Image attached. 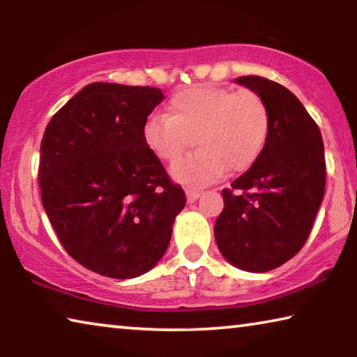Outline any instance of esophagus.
<instances>
[{
	"label": "esophagus",
	"instance_id": "obj_1",
	"mask_svg": "<svg viewBox=\"0 0 357 357\" xmlns=\"http://www.w3.org/2000/svg\"><path fill=\"white\" fill-rule=\"evenodd\" d=\"M202 195V192L200 190H197V189H187L185 190V197H187V202L189 203H193L195 200H198V197Z\"/></svg>",
	"mask_w": 357,
	"mask_h": 357
}]
</instances>
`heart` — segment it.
<instances>
[{"label":"heart","instance_id":"1","mask_svg":"<svg viewBox=\"0 0 357 357\" xmlns=\"http://www.w3.org/2000/svg\"><path fill=\"white\" fill-rule=\"evenodd\" d=\"M168 112L146 121L143 142L167 164L179 160L197 142L200 149L172 168L173 178L184 184L204 185L225 172H245L268 140V105L250 89L192 86L173 96Z\"/></svg>","mask_w":357,"mask_h":357}]
</instances>
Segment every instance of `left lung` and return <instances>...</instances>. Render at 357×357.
<instances>
[{
  "instance_id": "1",
  "label": "left lung",
  "mask_w": 357,
  "mask_h": 357,
  "mask_svg": "<svg viewBox=\"0 0 357 357\" xmlns=\"http://www.w3.org/2000/svg\"><path fill=\"white\" fill-rule=\"evenodd\" d=\"M261 96L269 134L249 170L223 189L214 225L227 261L249 273L279 268L304 247L326 185L321 132L296 96L258 75L236 78Z\"/></svg>"
}]
</instances>
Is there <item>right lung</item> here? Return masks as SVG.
<instances>
[{
    "label": "right lung",
    "instance_id": "right-lung-1",
    "mask_svg": "<svg viewBox=\"0 0 357 357\" xmlns=\"http://www.w3.org/2000/svg\"><path fill=\"white\" fill-rule=\"evenodd\" d=\"M159 88L89 83L53 114L40 142L42 204L66 252L112 279H134L164 257L185 206L143 126Z\"/></svg>",
    "mask_w": 357,
    "mask_h": 357
}]
</instances>
